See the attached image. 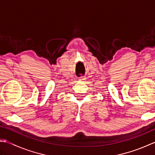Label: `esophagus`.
I'll list each match as a JSON object with an SVG mask.
<instances>
[{
  "label": "esophagus",
  "mask_w": 155,
  "mask_h": 155,
  "mask_svg": "<svg viewBox=\"0 0 155 155\" xmlns=\"http://www.w3.org/2000/svg\"><path fill=\"white\" fill-rule=\"evenodd\" d=\"M85 79H86V78H85L84 77H81V78H79V81H84Z\"/></svg>",
  "instance_id": "esophagus-1"
}]
</instances>
